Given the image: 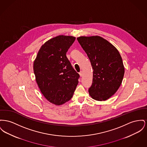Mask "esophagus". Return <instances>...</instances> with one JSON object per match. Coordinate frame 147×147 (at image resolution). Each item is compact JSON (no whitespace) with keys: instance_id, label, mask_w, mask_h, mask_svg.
Returning a JSON list of instances; mask_svg holds the SVG:
<instances>
[{"instance_id":"34e87169","label":"esophagus","mask_w":147,"mask_h":147,"mask_svg":"<svg viewBox=\"0 0 147 147\" xmlns=\"http://www.w3.org/2000/svg\"><path fill=\"white\" fill-rule=\"evenodd\" d=\"M79 75H80V77H82V76H83V71H80Z\"/></svg>"}]
</instances>
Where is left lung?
<instances>
[{
  "instance_id": "1",
  "label": "left lung",
  "mask_w": 147,
  "mask_h": 147,
  "mask_svg": "<svg viewBox=\"0 0 147 147\" xmlns=\"http://www.w3.org/2000/svg\"><path fill=\"white\" fill-rule=\"evenodd\" d=\"M78 42L90 61L93 69L90 96L96 100H106L121 86L124 67L117 49L102 37L96 35L79 36Z\"/></svg>"
}]
</instances>
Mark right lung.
I'll list each match as a JSON object with an SVG mask.
<instances>
[{"label": "right lung", "mask_w": 147, "mask_h": 147, "mask_svg": "<svg viewBox=\"0 0 147 147\" xmlns=\"http://www.w3.org/2000/svg\"><path fill=\"white\" fill-rule=\"evenodd\" d=\"M76 40L72 36L58 35L47 41L40 48L33 64L36 83L44 96L60 105L72 98L79 74L66 56Z\"/></svg>", "instance_id": "add662e5"}]
</instances>
